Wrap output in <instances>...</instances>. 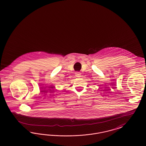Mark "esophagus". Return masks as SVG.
<instances>
[{
	"label": "esophagus",
	"instance_id": "esophagus-1",
	"mask_svg": "<svg viewBox=\"0 0 146 146\" xmlns=\"http://www.w3.org/2000/svg\"><path fill=\"white\" fill-rule=\"evenodd\" d=\"M76 76H78V77H80L81 76V73L80 72H77L76 73Z\"/></svg>",
	"mask_w": 146,
	"mask_h": 146
}]
</instances>
